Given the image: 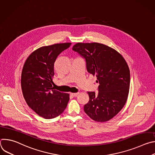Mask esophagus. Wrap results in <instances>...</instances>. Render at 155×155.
<instances>
[{
  "mask_svg": "<svg viewBox=\"0 0 155 155\" xmlns=\"http://www.w3.org/2000/svg\"><path fill=\"white\" fill-rule=\"evenodd\" d=\"M79 93H71V95L73 97H76Z\"/></svg>",
  "mask_w": 155,
  "mask_h": 155,
  "instance_id": "1",
  "label": "esophagus"
}]
</instances>
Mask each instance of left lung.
<instances>
[{
    "instance_id": "left-lung-1",
    "label": "left lung",
    "mask_w": 155,
    "mask_h": 155,
    "mask_svg": "<svg viewBox=\"0 0 155 155\" xmlns=\"http://www.w3.org/2000/svg\"><path fill=\"white\" fill-rule=\"evenodd\" d=\"M72 50L85 59L87 71L96 75L98 93L87 92L84 111L92 120L105 122L114 118L125 105L129 90L130 71L117 51L99 43H77Z\"/></svg>"
}]
</instances>
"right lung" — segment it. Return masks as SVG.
Masks as SVG:
<instances>
[{
  "instance_id": "obj_1",
  "label": "right lung",
  "mask_w": 155,
  "mask_h": 155,
  "mask_svg": "<svg viewBox=\"0 0 155 155\" xmlns=\"http://www.w3.org/2000/svg\"><path fill=\"white\" fill-rule=\"evenodd\" d=\"M71 43L40 47L27 58L21 74V88L29 107L45 119L61 115L69 101V94L54 90V64L58 56Z\"/></svg>"
}]
</instances>
